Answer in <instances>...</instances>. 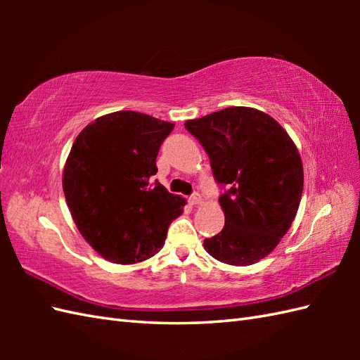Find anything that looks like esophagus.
Returning <instances> with one entry per match:
<instances>
[{
    "label": "esophagus",
    "mask_w": 360,
    "mask_h": 360,
    "mask_svg": "<svg viewBox=\"0 0 360 360\" xmlns=\"http://www.w3.org/2000/svg\"><path fill=\"white\" fill-rule=\"evenodd\" d=\"M188 202L192 204V205L200 204V202H201V195L198 193V192H195L193 195H190V196H188Z\"/></svg>",
    "instance_id": "esophagus-1"
}]
</instances>
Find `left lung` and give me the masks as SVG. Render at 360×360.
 Returning <instances> with one entry per match:
<instances>
[{"mask_svg":"<svg viewBox=\"0 0 360 360\" xmlns=\"http://www.w3.org/2000/svg\"><path fill=\"white\" fill-rule=\"evenodd\" d=\"M207 153L219 184L223 231L204 240L219 262L249 266L269 255L289 231L303 192V165L294 142L267 114L232 106L187 120Z\"/></svg>","mask_w":360,"mask_h":360,"instance_id":"left-lung-1","label":"left lung"}]
</instances>
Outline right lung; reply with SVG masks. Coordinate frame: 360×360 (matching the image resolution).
I'll return each instance as SVG.
<instances>
[{"label":"right lung","mask_w":360,"mask_h":360,"mask_svg":"<svg viewBox=\"0 0 360 360\" xmlns=\"http://www.w3.org/2000/svg\"><path fill=\"white\" fill-rule=\"evenodd\" d=\"M174 124L137 111L96 119L74 141L63 192L77 229L112 263L131 264L162 249L186 201L153 176Z\"/></svg>","instance_id":"right-lung-1"}]
</instances>
